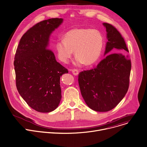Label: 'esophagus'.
<instances>
[{
  "label": "esophagus",
  "instance_id": "esophagus-1",
  "mask_svg": "<svg viewBox=\"0 0 147 147\" xmlns=\"http://www.w3.org/2000/svg\"><path fill=\"white\" fill-rule=\"evenodd\" d=\"M73 74L74 75V76H78V71L77 70H76V69H74V70H71Z\"/></svg>",
  "mask_w": 147,
  "mask_h": 147
}]
</instances>
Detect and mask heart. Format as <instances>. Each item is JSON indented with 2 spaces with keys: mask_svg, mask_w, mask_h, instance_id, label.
<instances>
[{
  "mask_svg": "<svg viewBox=\"0 0 147 147\" xmlns=\"http://www.w3.org/2000/svg\"><path fill=\"white\" fill-rule=\"evenodd\" d=\"M105 44V39L100 31L90 28H76L67 32L63 40L55 45L59 59L67 63L73 55L76 58V64L85 65L94 63L100 58Z\"/></svg>",
  "mask_w": 147,
  "mask_h": 147,
  "instance_id": "obj_1",
  "label": "heart"
}]
</instances>
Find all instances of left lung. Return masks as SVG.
Segmentation results:
<instances>
[{
	"label": "left lung",
	"mask_w": 147,
	"mask_h": 147,
	"mask_svg": "<svg viewBox=\"0 0 147 147\" xmlns=\"http://www.w3.org/2000/svg\"><path fill=\"white\" fill-rule=\"evenodd\" d=\"M103 25L106 29L108 40L105 56L109 55L96 67L78 75L84 101L90 109L98 112L113 109L123 99L129 88L131 70L130 60L125 54L129 50L123 38L113 25L107 23Z\"/></svg>",
	"instance_id": "left-lung-1"
}]
</instances>
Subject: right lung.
<instances>
[{"mask_svg":"<svg viewBox=\"0 0 147 147\" xmlns=\"http://www.w3.org/2000/svg\"><path fill=\"white\" fill-rule=\"evenodd\" d=\"M62 18L41 21L21 37L14 58L17 90L26 103L40 113L55 110L61 100L60 78L68 73L49 49L52 33L63 22Z\"/></svg>","mask_w":147,"mask_h":147,"instance_id":"1","label":"right lung"}]
</instances>
